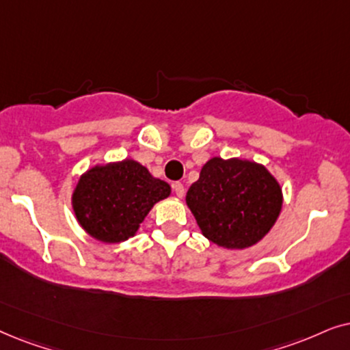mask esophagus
I'll list each match as a JSON object with an SVG mask.
<instances>
[{
	"mask_svg": "<svg viewBox=\"0 0 350 350\" xmlns=\"http://www.w3.org/2000/svg\"><path fill=\"white\" fill-rule=\"evenodd\" d=\"M172 189H174V193L178 195L179 198H183L184 195H185V187H184V184H180V183H174V184H172Z\"/></svg>",
	"mask_w": 350,
	"mask_h": 350,
	"instance_id": "34e87169",
	"label": "esophagus"
}]
</instances>
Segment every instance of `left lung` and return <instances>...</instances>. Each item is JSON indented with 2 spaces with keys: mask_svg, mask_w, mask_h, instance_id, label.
Instances as JSON below:
<instances>
[{
  "mask_svg": "<svg viewBox=\"0 0 350 350\" xmlns=\"http://www.w3.org/2000/svg\"><path fill=\"white\" fill-rule=\"evenodd\" d=\"M185 203L209 241L226 250H246L275 226L283 192L275 176L260 163L213 157L190 185Z\"/></svg>",
  "mask_w": 350,
  "mask_h": 350,
  "instance_id": "obj_1",
  "label": "left lung"
}]
</instances>
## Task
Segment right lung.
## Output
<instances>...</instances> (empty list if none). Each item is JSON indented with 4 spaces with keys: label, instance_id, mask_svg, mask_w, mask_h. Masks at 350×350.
Masks as SVG:
<instances>
[{
    "label": "right lung",
    "instance_id": "add662e5",
    "mask_svg": "<svg viewBox=\"0 0 350 350\" xmlns=\"http://www.w3.org/2000/svg\"><path fill=\"white\" fill-rule=\"evenodd\" d=\"M171 195V185L153 178L133 158L94 165L83 172L72 193L77 222L100 243H123L137 234L155 206Z\"/></svg>",
    "mask_w": 350,
    "mask_h": 350
}]
</instances>
